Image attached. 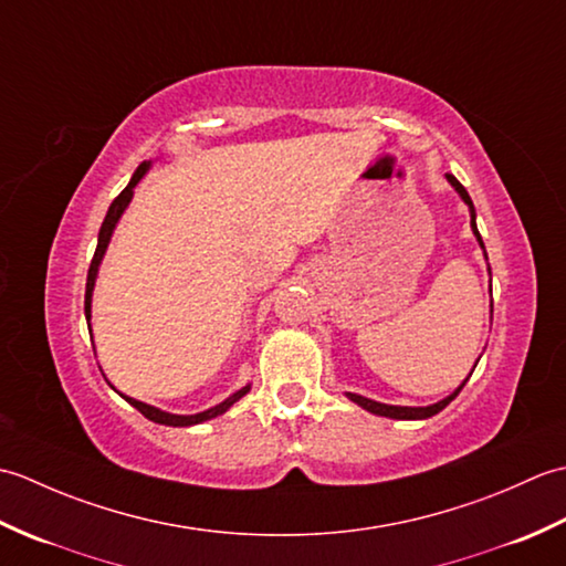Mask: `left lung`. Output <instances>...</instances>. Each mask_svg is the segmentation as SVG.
<instances>
[{"mask_svg":"<svg viewBox=\"0 0 566 566\" xmlns=\"http://www.w3.org/2000/svg\"><path fill=\"white\" fill-rule=\"evenodd\" d=\"M448 177V182L457 189V195H460L462 199H464V203L469 207V213H472V231H474V235H476V240H479V245L484 248V240H482V235H479V231H476V213H474V203H472V199H469V195H467V189L457 182V177L454 175H444ZM484 255H486V250H484ZM467 384V379L460 384V387H457L448 399H442V401H438V403H432V406H389V403H379V401H371V399H365V396H359V394H347V399L350 401H355L357 406H363L365 411H369V413H375V416H387V418H396V420H420V418H430V416H436V413H440L444 406H448L457 394L462 391V387Z\"/></svg>","mask_w":566,"mask_h":566,"instance_id":"left-lung-1","label":"left lung"}]
</instances>
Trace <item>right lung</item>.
Wrapping results in <instances>:
<instances>
[{
  "label": "right lung",
  "instance_id": "add662e5",
  "mask_svg": "<svg viewBox=\"0 0 566 566\" xmlns=\"http://www.w3.org/2000/svg\"><path fill=\"white\" fill-rule=\"evenodd\" d=\"M148 167H150V163H140V165H138V170L134 172V177H130V182L126 185V189L112 201L109 211H106V216H104V223H102V228H99L97 250H94V258H92V262H90L87 290H84V316H87V323H90V316H92V292H94V282H97V272H99V264H102V258H104V252H106V245H109L114 228H116L118 219H122V213L126 211L130 199H134V189H136V185L143 179V175L148 172ZM248 391H250V384H248V387H243V389H238L233 396H228V399L221 401L219 406H213V408H209V411H201V413H195V416H175V413L160 411V408H155V406H148V403H143V401L130 399V396H124V394H122V396H124V399H126L130 406L138 408V411H140L143 416H146L148 420H153V423L175 426V428H187V426H197V423H203V420H211V418H216V416L226 413L228 408H231L238 399H243V396H245Z\"/></svg>",
  "mask_w": 566,
  "mask_h": 566
}]
</instances>
